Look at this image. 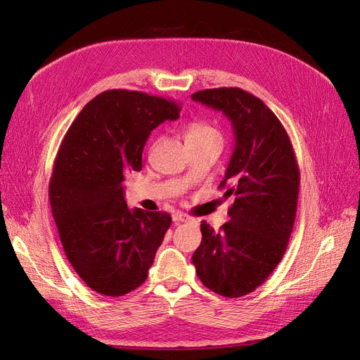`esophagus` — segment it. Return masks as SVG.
Instances as JSON below:
<instances>
[{
    "instance_id": "obj_1",
    "label": "esophagus",
    "mask_w": 360,
    "mask_h": 360,
    "mask_svg": "<svg viewBox=\"0 0 360 360\" xmlns=\"http://www.w3.org/2000/svg\"><path fill=\"white\" fill-rule=\"evenodd\" d=\"M172 219H173V222H175V224H179V222H187V221H190V217L182 214V212H175V214L172 215Z\"/></svg>"
}]
</instances>
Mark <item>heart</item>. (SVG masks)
I'll use <instances>...</instances> for the list:
<instances>
[{"label": "heart", "mask_w": 360, "mask_h": 360, "mask_svg": "<svg viewBox=\"0 0 360 360\" xmlns=\"http://www.w3.org/2000/svg\"><path fill=\"white\" fill-rule=\"evenodd\" d=\"M187 138H218L221 139L219 131L206 123H193L187 130Z\"/></svg>", "instance_id": "1"}]
</instances>
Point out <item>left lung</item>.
Instances as JSON below:
<instances>
[{
    "label": "left lung",
    "instance_id": "left-lung-1",
    "mask_svg": "<svg viewBox=\"0 0 360 360\" xmlns=\"http://www.w3.org/2000/svg\"><path fill=\"white\" fill-rule=\"evenodd\" d=\"M191 99L225 114L236 145L219 188L234 195L217 233L202 221V243L193 254L202 283L218 295L254 292L282 261L294 229L300 169L281 120L259 98L238 87L195 91Z\"/></svg>",
    "mask_w": 360,
    "mask_h": 360
}]
</instances>
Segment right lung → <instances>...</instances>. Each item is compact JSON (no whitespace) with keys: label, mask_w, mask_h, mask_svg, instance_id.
Wrapping results in <instances>:
<instances>
[{"label":"right lung","mask_w":360,"mask_h":360,"mask_svg":"<svg viewBox=\"0 0 360 360\" xmlns=\"http://www.w3.org/2000/svg\"><path fill=\"white\" fill-rule=\"evenodd\" d=\"M179 111L172 99L106 90L63 136L49 184L51 214L72 269L102 295L139 288L170 227L167 212L130 210L123 181L127 172L141 170L151 130L179 118Z\"/></svg>","instance_id":"right-lung-1"}]
</instances>
